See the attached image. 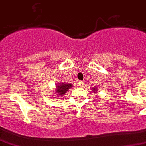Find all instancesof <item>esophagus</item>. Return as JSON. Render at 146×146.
Masks as SVG:
<instances>
[{
  "label": "esophagus",
  "mask_w": 146,
  "mask_h": 146,
  "mask_svg": "<svg viewBox=\"0 0 146 146\" xmlns=\"http://www.w3.org/2000/svg\"><path fill=\"white\" fill-rule=\"evenodd\" d=\"M78 86H80V87H83V86H84V82H83V81H79L78 82Z\"/></svg>",
  "instance_id": "34e87169"
}]
</instances>
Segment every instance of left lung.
Masks as SVG:
<instances>
[{
  "label": "left lung",
  "instance_id": "obj_1",
  "mask_svg": "<svg viewBox=\"0 0 146 146\" xmlns=\"http://www.w3.org/2000/svg\"><path fill=\"white\" fill-rule=\"evenodd\" d=\"M93 90L94 91V93H96V92H97V88H93Z\"/></svg>",
  "mask_w": 146,
  "mask_h": 146
}]
</instances>
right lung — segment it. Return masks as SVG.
Returning a JSON list of instances; mask_svg holds the SVG:
<instances>
[{
    "label": "right lung",
    "instance_id": "add662e5",
    "mask_svg": "<svg viewBox=\"0 0 146 146\" xmlns=\"http://www.w3.org/2000/svg\"><path fill=\"white\" fill-rule=\"evenodd\" d=\"M73 86L72 84H67V83H60V84H58L56 86V92L58 95L60 96H63L65 93L67 92V90L68 89H70V88Z\"/></svg>",
    "mask_w": 146,
    "mask_h": 146
}]
</instances>
